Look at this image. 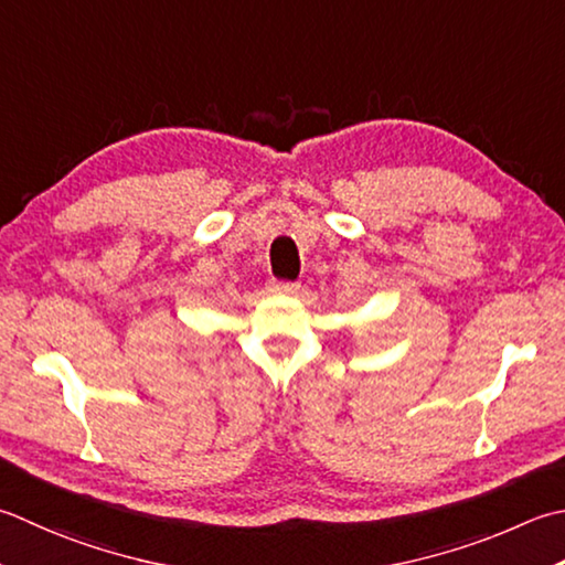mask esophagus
Segmentation results:
<instances>
[{
	"label": "esophagus",
	"instance_id": "obj_1",
	"mask_svg": "<svg viewBox=\"0 0 565 565\" xmlns=\"http://www.w3.org/2000/svg\"><path fill=\"white\" fill-rule=\"evenodd\" d=\"M271 291L274 294H296L298 284H294V281H271Z\"/></svg>",
	"mask_w": 565,
	"mask_h": 565
}]
</instances>
